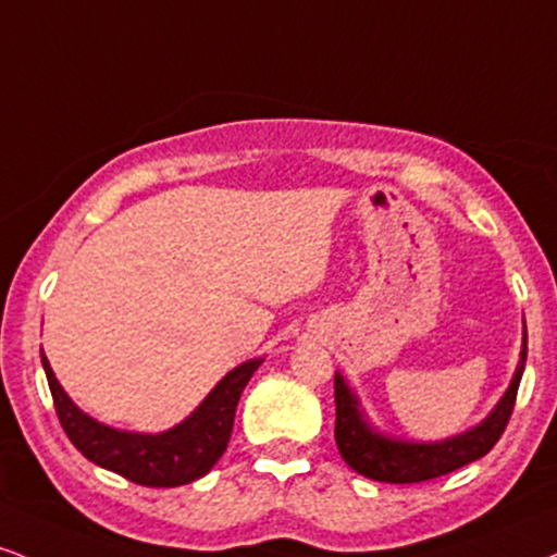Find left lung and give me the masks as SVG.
<instances>
[{
  "instance_id": "left-lung-1",
  "label": "left lung",
  "mask_w": 557,
  "mask_h": 557,
  "mask_svg": "<svg viewBox=\"0 0 557 557\" xmlns=\"http://www.w3.org/2000/svg\"><path fill=\"white\" fill-rule=\"evenodd\" d=\"M527 363V321L524 334H521L519 363L511 376V384L504 397L495 401V407L478 425L467 428L465 433L448 435L441 441H412L397 438V435L381 433L376 425L368 420L355 388L347 384L343 373H334V401H337V423H334V441H337L339 454L355 472L368 480L394 482V485H410V482H423L441 478L470 461L485 457L491 448L498 444L504 435L508 418L513 412L516 392H519L521 373Z\"/></svg>"
}]
</instances>
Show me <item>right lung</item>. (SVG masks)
I'll return each instance as SVG.
<instances>
[{
    "mask_svg": "<svg viewBox=\"0 0 557 557\" xmlns=\"http://www.w3.org/2000/svg\"><path fill=\"white\" fill-rule=\"evenodd\" d=\"M41 363L64 433L92 465L122 474L147 487H178L205 478L218 465L231 441L236 407L253 371L264 358H251L227 371L212 392L186 414L181 423L160 433L119 431L79 410L64 386L53 376V368L41 347Z\"/></svg>",
    "mask_w": 557,
    "mask_h": 557,
    "instance_id": "right-lung-1",
    "label": "right lung"
}]
</instances>
